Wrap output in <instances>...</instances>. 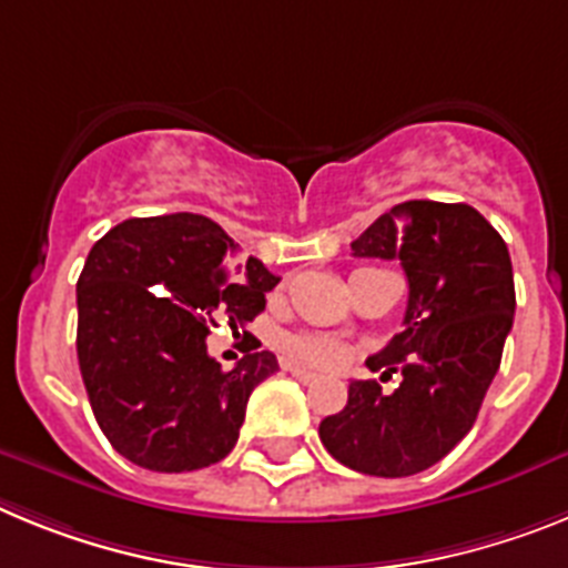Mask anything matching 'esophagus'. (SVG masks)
Here are the masks:
<instances>
[{"instance_id":"34e87169","label":"esophagus","mask_w":568,"mask_h":568,"mask_svg":"<svg viewBox=\"0 0 568 568\" xmlns=\"http://www.w3.org/2000/svg\"><path fill=\"white\" fill-rule=\"evenodd\" d=\"M291 377H297L300 383H305V386H312V383H317V374L314 372H305V368H297V366H288Z\"/></svg>"}]
</instances>
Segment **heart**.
<instances>
[{"mask_svg": "<svg viewBox=\"0 0 568 568\" xmlns=\"http://www.w3.org/2000/svg\"><path fill=\"white\" fill-rule=\"evenodd\" d=\"M288 357L300 366L332 368L343 359V348L334 339L325 337H297L288 343Z\"/></svg>", "mask_w": 568, "mask_h": 568, "instance_id": "obj_1", "label": "heart"}]
</instances>
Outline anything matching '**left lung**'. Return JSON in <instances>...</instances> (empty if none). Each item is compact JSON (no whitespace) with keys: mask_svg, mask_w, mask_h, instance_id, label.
<instances>
[{"mask_svg":"<svg viewBox=\"0 0 568 568\" xmlns=\"http://www.w3.org/2000/svg\"><path fill=\"white\" fill-rule=\"evenodd\" d=\"M352 251L400 260L406 271L403 332L372 357L388 377L400 374V386L352 379L343 412L320 423V440L363 475H417L475 426L500 368L515 320L509 248L466 202L408 200L377 216Z\"/></svg>","mask_w":568,"mask_h":568,"instance_id":"obj_1","label":"left lung"}]
</instances>
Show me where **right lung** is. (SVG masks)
I'll return each instance as SVG.
<instances>
[{
    "label": "right lung",
    "mask_w": 568,
    "mask_h": 568,
    "mask_svg": "<svg viewBox=\"0 0 568 568\" xmlns=\"http://www.w3.org/2000/svg\"><path fill=\"white\" fill-rule=\"evenodd\" d=\"M277 283L200 214L134 216L93 245L77 283V357L93 417L125 460L171 475L229 455L251 392L280 366L245 352L225 372L205 337L216 320L251 323Z\"/></svg>",
    "instance_id": "1"
}]
</instances>
